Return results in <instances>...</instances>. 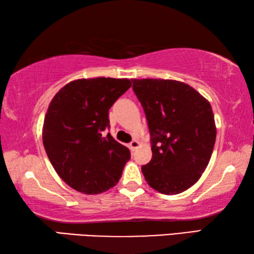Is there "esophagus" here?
I'll return each mask as SVG.
<instances>
[{
    "label": "esophagus",
    "instance_id": "34e87169",
    "mask_svg": "<svg viewBox=\"0 0 254 254\" xmlns=\"http://www.w3.org/2000/svg\"><path fill=\"white\" fill-rule=\"evenodd\" d=\"M139 145H140V142L137 140H133L132 142L128 144V147H130V149L132 150V151H134V150H136L137 148H139Z\"/></svg>",
    "mask_w": 254,
    "mask_h": 254
}]
</instances>
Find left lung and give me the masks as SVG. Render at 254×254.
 I'll return each instance as SVG.
<instances>
[{
	"instance_id": "8db88e82",
	"label": "left lung",
	"mask_w": 254,
	"mask_h": 254,
	"mask_svg": "<svg viewBox=\"0 0 254 254\" xmlns=\"http://www.w3.org/2000/svg\"><path fill=\"white\" fill-rule=\"evenodd\" d=\"M151 134L152 159L142 167L148 185L165 195L180 194L198 182L216 139L209 102L174 79H132Z\"/></svg>"
}]
</instances>
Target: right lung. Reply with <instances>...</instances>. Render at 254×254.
Returning <instances> with one entry per match:
<instances>
[{"label": "right lung", "instance_id": "right-lung-1", "mask_svg": "<svg viewBox=\"0 0 254 254\" xmlns=\"http://www.w3.org/2000/svg\"><path fill=\"white\" fill-rule=\"evenodd\" d=\"M131 85L127 78L76 79L50 102L42 127L47 156L59 177L81 194L114 187L130 160V150L105 130L109 110Z\"/></svg>", "mask_w": 254, "mask_h": 254}]
</instances>
